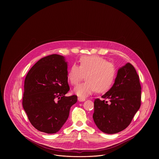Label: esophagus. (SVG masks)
<instances>
[{
    "label": "esophagus",
    "mask_w": 159,
    "mask_h": 159,
    "mask_svg": "<svg viewBox=\"0 0 159 159\" xmlns=\"http://www.w3.org/2000/svg\"><path fill=\"white\" fill-rule=\"evenodd\" d=\"M78 100L79 102H84V101L86 100V99H85V98H84L78 97Z\"/></svg>",
    "instance_id": "34e87169"
}]
</instances>
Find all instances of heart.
Here are the masks:
<instances>
[{"instance_id":"b5f03b06","label":"heart","mask_w":159,"mask_h":159,"mask_svg":"<svg viewBox=\"0 0 159 159\" xmlns=\"http://www.w3.org/2000/svg\"><path fill=\"white\" fill-rule=\"evenodd\" d=\"M117 70L113 64L98 56H83L80 59V66L73 64L68 72L67 78L72 85L78 84L85 76L86 81L73 90L78 97H88L93 92H104L113 86Z\"/></svg>"}]
</instances>
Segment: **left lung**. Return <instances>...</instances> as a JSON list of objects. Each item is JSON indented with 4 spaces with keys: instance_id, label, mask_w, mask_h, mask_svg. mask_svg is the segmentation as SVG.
I'll use <instances>...</instances> for the list:
<instances>
[{
    "instance_id": "1",
    "label": "left lung",
    "mask_w": 159,
    "mask_h": 159,
    "mask_svg": "<svg viewBox=\"0 0 159 159\" xmlns=\"http://www.w3.org/2000/svg\"><path fill=\"white\" fill-rule=\"evenodd\" d=\"M141 85L134 67L127 63L117 70L113 86L94 101L93 119L103 133L114 134L130 124L141 105Z\"/></svg>"
}]
</instances>
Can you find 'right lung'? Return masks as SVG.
<instances>
[{
	"mask_svg": "<svg viewBox=\"0 0 159 159\" xmlns=\"http://www.w3.org/2000/svg\"><path fill=\"white\" fill-rule=\"evenodd\" d=\"M68 64L64 56L52 54L39 60L24 81L23 108L31 124L48 134L57 133L68 119L77 96L66 97Z\"/></svg>",
	"mask_w": 159,
	"mask_h": 159,
	"instance_id": "1",
	"label": "right lung"
}]
</instances>
